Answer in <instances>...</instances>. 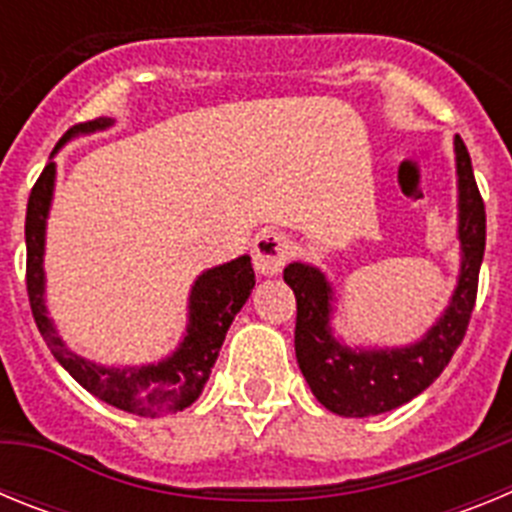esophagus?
<instances>
[{
  "label": "esophagus",
  "instance_id": "1",
  "mask_svg": "<svg viewBox=\"0 0 512 512\" xmlns=\"http://www.w3.org/2000/svg\"><path fill=\"white\" fill-rule=\"evenodd\" d=\"M253 266L259 271L261 277H277L279 271L284 269V264L289 261V253H292V243L284 233L279 230H264V233L256 235L253 241Z\"/></svg>",
  "mask_w": 512,
  "mask_h": 512
}]
</instances>
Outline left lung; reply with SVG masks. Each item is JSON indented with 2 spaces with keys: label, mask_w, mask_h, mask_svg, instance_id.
<instances>
[{
  "label": "left lung",
  "mask_w": 512,
  "mask_h": 512,
  "mask_svg": "<svg viewBox=\"0 0 512 512\" xmlns=\"http://www.w3.org/2000/svg\"><path fill=\"white\" fill-rule=\"evenodd\" d=\"M456 187H459V246L461 266L456 289L441 318L423 338L408 346L366 348L346 346L333 336L336 292L323 271L295 261L284 269V282L297 297L295 354L302 377L323 408L343 418H369L390 413L425 387H431L464 341L482 256H485V202L474 182L472 158L461 138L454 140Z\"/></svg>",
  "instance_id": "8db88e82"
}]
</instances>
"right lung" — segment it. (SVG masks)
<instances>
[{
	"label": "right lung",
	"instance_id": "1",
	"mask_svg": "<svg viewBox=\"0 0 512 512\" xmlns=\"http://www.w3.org/2000/svg\"><path fill=\"white\" fill-rule=\"evenodd\" d=\"M112 122L115 120H110V117H97L92 122L76 125L63 135L58 148L76 135L107 130ZM53 153L40 179L35 182L33 192H30L25 217L27 297H30L40 336L48 343L58 364L84 390L92 392L94 397H99L112 408L133 415H146V418H158V415L189 408L205 390L230 323L251 297V289L256 284L251 256H238L228 264L212 266L194 279L187 305V330H184L182 343L176 346L171 356L143 366H104L84 359L63 343L56 325L48 318V307H45V225H48L53 187H56Z\"/></svg>",
	"mask_w": 512,
	"mask_h": 512
}]
</instances>
